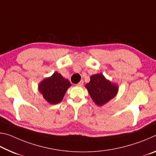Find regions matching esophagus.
Segmentation results:
<instances>
[{
  "label": "esophagus",
  "instance_id": "esophagus-1",
  "mask_svg": "<svg viewBox=\"0 0 156 156\" xmlns=\"http://www.w3.org/2000/svg\"><path fill=\"white\" fill-rule=\"evenodd\" d=\"M83 83H84V81L83 80H80L79 83L77 84V86H83Z\"/></svg>",
  "mask_w": 156,
  "mask_h": 156
}]
</instances>
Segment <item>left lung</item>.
Instances as JSON below:
<instances>
[{
	"label": "left lung",
	"instance_id": "1",
	"mask_svg": "<svg viewBox=\"0 0 156 156\" xmlns=\"http://www.w3.org/2000/svg\"><path fill=\"white\" fill-rule=\"evenodd\" d=\"M91 99L98 106L107 104L116 96L118 85L105 77L102 73L91 76L89 83L85 84Z\"/></svg>",
	"mask_w": 156,
	"mask_h": 156
}]
</instances>
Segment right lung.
<instances>
[{
    "mask_svg": "<svg viewBox=\"0 0 156 156\" xmlns=\"http://www.w3.org/2000/svg\"><path fill=\"white\" fill-rule=\"evenodd\" d=\"M72 84L58 72H54L50 77L44 78L38 84V91L44 99L51 105L61 102Z\"/></svg>",
    "mask_w": 156,
    "mask_h": 156,
    "instance_id": "right-lung-1",
    "label": "right lung"
}]
</instances>
